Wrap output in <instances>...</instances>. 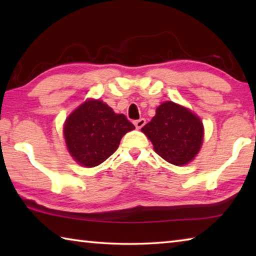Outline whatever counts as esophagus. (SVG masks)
Instances as JSON below:
<instances>
[{"label":"esophagus","mask_w":256,"mask_h":256,"mask_svg":"<svg viewBox=\"0 0 256 256\" xmlns=\"http://www.w3.org/2000/svg\"><path fill=\"white\" fill-rule=\"evenodd\" d=\"M144 124H146L144 118H140V120H136V122H134V125H136V128H138V130H140L142 126H144Z\"/></svg>","instance_id":"esophagus-1"}]
</instances>
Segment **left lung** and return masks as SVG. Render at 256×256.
Segmentation results:
<instances>
[{
  "instance_id": "left-lung-1",
  "label": "left lung",
  "mask_w": 256,
  "mask_h": 256,
  "mask_svg": "<svg viewBox=\"0 0 256 256\" xmlns=\"http://www.w3.org/2000/svg\"><path fill=\"white\" fill-rule=\"evenodd\" d=\"M160 157L176 166H184L201 149L204 130L202 120L188 108L164 102L156 115L141 128Z\"/></svg>"
}]
</instances>
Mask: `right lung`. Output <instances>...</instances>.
<instances>
[{
	"label": "right lung",
	"instance_id": "right-lung-1",
	"mask_svg": "<svg viewBox=\"0 0 256 256\" xmlns=\"http://www.w3.org/2000/svg\"><path fill=\"white\" fill-rule=\"evenodd\" d=\"M136 126L99 99H88L73 110L63 133L72 158L84 167H94L110 157L124 134Z\"/></svg>",
	"mask_w": 256,
	"mask_h": 256
}]
</instances>
